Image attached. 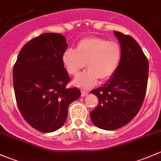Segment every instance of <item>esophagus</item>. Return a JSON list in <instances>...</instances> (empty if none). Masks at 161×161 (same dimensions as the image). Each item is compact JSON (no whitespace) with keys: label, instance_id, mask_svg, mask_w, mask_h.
<instances>
[{"label":"esophagus","instance_id":"34e87169","mask_svg":"<svg viewBox=\"0 0 161 161\" xmlns=\"http://www.w3.org/2000/svg\"><path fill=\"white\" fill-rule=\"evenodd\" d=\"M81 93H82V97H86V96L89 93V92L86 90H82L81 91Z\"/></svg>","mask_w":161,"mask_h":161}]
</instances>
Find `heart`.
Masks as SVG:
<instances>
[{"mask_svg": "<svg viewBox=\"0 0 161 161\" xmlns=\"http://www.w3.org/2000/svg\"><path fill=\"white\" fill-rule=\"evenodd\" d=\"M121 49L119 43L100 37L85 38L79 42L76 50L68 48L62 55V61L68 72L77 75L82 69H89L78 76L74 84L82 88L93 86L100 79H110L119 64Z\"/></svg>", "mask_w": 161, "mask_h": 161, "instance_id": "obj_1", "label": "heart"}]
</instances>
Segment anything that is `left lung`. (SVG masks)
<instances>
[{
  "label": "left lung",
  "instance_id": "obj_1",
  "mask_svg": "<svg viewBox=\"0 0 161 161\" xmlns=\"http://www.w3.org/2000/svg\"><path fill=\"white\" fill-rule=\"evenodd\" d=\"M114 33L121 49L118 67L103 86L91 91L99 100L90 112L91 121L104 130L118 129L133 119L143 103L148 81V60L139 43L131 36Z\"/></svg>",
  "mask_w": 161,
  "mask_h": 161
}]
</instances>
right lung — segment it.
<instances>
[{"label":"right lung","mask_w":161,"mask_h":161,"mask_svg":"<svg viewBox=\"0 0 161 161\" xmlns=\"http://www.w3.org/2000/svg\"><path fill=\"white\" fill-rule=\"evenodd\" d=\"M67 47L64 36L41 34L22 47L13 68L18 108L32 128L43 132L60 129L69 104L81 96L78 88H66L70 77L62 55Z\"/></svg>","instance_id":"1"}]
</instances>
